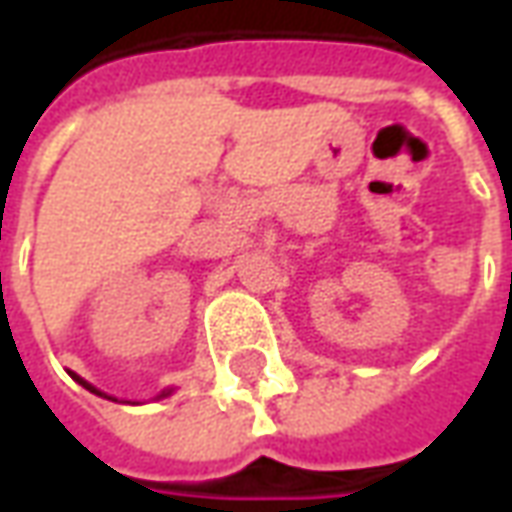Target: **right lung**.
<instances>
[{"mask_svg": "<svg viewBox=\"0 0 512 512\" xmlns=\"http://www.w3.org/2000/svg\"><path fill=\"white\" fill-rule=\"evenodd\" d=\"M73 378H76V381H79V384L84 386V389H90V392H93V395H101V397H109V395H104V392H101V389H95L93 384H87V381H84V378H79L76 376V373H71ZM167 395H172V389H164V392H161V395L158 397H167ZM109 400H115V397H109Z\"/></svg>", "mask_w": 512, "mask_h": 512, "instance_id": "obj_1", "label": "right lung"}]
</instances>
